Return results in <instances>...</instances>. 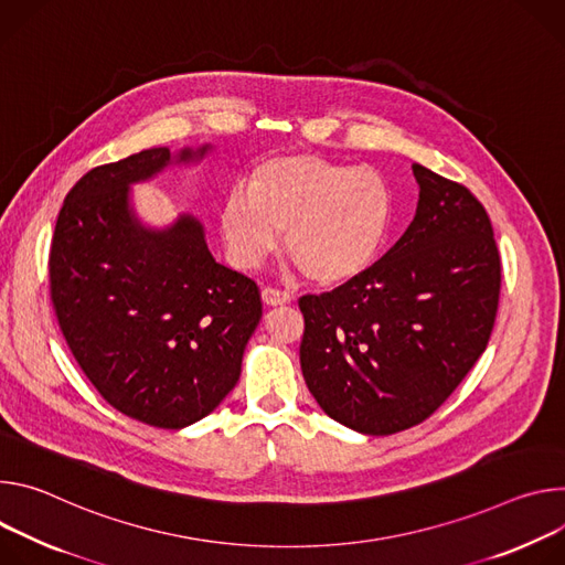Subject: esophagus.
<instances>
[{"mask_svg":"<svg viewBox=\"0 0 565 565\" xmlns=\"http://www.w3.org/2000/svg\"><path fill=\"white\" fill-rule=\"evenodd\" d=\"M263 300L267 302V305H285V302H289L291 300V294L287 291V289H280V287H265L263 289Z\"/></svg>","mask_w":565,"mask_h":565,"instance_id":"obj_1","label":"esophagus"}]
</instances>
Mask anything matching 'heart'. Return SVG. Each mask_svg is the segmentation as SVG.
Segmentation results:
<instances>
[{"label": "heart", "instance_id": "b5f03b06", "mask_svg": "<svg viewBox=\"0 0 565 565\" xmlns=\"http://www.w3.org/2000/svg\"><path fill=\"white\" fill-rule=\"evenodd\" d=\"M393 191L372 168H350L317 154H282L258 163L246 193L233 188L220 209L231 263L256 269L280 242L302 276L343 285L361 276L388 237Z\"/></svg>", "mask_w": 565, "mask_h": 565}]
</instances>
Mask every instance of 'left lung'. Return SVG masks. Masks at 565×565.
Returning a JSON list of instances; mask_svg holds the SVG:
<instances>
[{"label": "left lung", "mask_w": 565, "mask_h": 565, "mask_svg": "<svg viewBox=\"0 0 565 565\" xmlns=\"http://www.w3.org/2000/svg\"><path fill=\"white\" fill-rule=\"evenodd\" d=\"M417 213L388 254L354 280L298 298L302 377L319 406L365 435L430 417L484 352L500 256L467 185L413 163Z\"/></svg>", "instance_id": "obj_1"}]
</instances>
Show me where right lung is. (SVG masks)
I'll return each instance as SVG.
<instances>
[{"label":"right lung","instance_id":"obj_1","mask_svg":"<svg viewBox=\"0 0 565 565\" xmlns=\"http://www.w3.org/2000/svg\"><path fill=\"white\" fill-rule=\"evenodd\" d=\"M168 161V148L141 150L76 181L51 239L49 294L100 397L137 422L183 428L237 384L263 300L256 280L215 263L200 222L157 233L135 222L128 185Z\"/></svg>","mask_w":565,"mask_h":565}]
</instances>
